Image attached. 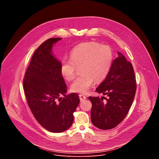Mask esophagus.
Returning a JSON list of instances; mask_svg holds the SVG:
<instances>
[{
  "label": "esophagus",
  "mask_w": 159,
  "mask_h": 159,
  "mask_svg": "<svg viewBox=\"0 0 159 159\" xmlns=\"http://www.w3.org/2000/svg\"><path fill=\"white\" fill-rule=\"evenodd\" d=\"M79 98H80V101H84L85 99H86V96H85L83 95V94H80V95H79Z\"/></svg>",
  "instance_id": "1"
}]
</instances>
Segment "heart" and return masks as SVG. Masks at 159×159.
<instances>
[{"label":"heart","mask_w":159,"mask_h":159,"mask_svg":"<svg viewBox=\"0 0 159 159\" xmlns=\"http://www.w3.org/2000/svg\"><path fill=\"white\" fill-rule=\"evenodd\" d=\"M113 60L111 49L97 42H85L76 46L70 53V58H63L60 72L67 80H73L77 67L82 74L71 84V90L78 93H85L94 80H103L109 72Z\"/></svg>","instance_id":"obj_1"}]
</instances>
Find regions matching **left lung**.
Returning <instances> with one entry per match:
<instances>
[{
	"instance_id": "8db88e82",
	"label": "left lung",
	"mask_w": 159,
	"mask_h": 159,
	"mask_svg": "<svg viewBox=\"0 0 159 159\" xmlns=\"http://www.w3.org/2000/svg\"><path fill=\"white\" fill-rule=\"evenodd\" d=\"M109 72L96 91L104 97H89L93 106L90 118L93 124L101 129H110L126 117L133 103L137 84L133 68L125 57L118 52Z\"/></svg>"
}]
</instances>
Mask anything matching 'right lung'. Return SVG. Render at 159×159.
I'll list each match as a JSON object with an SVG mask.
<instances>
[{
	"label": "right lung",
	"mask_w": 159,
	"mask_h": 159,
	"mask_svg": "<svg viewBox=\"0 0 159 159\" xmlns=\"http://www.w3.org/2000/svg\"><path fill=\"white\" fill-rule=\"evenodd\" d=\"M61 38H50L34 53L26 72L23 87L28 106L38 122L53 133H61L73 123L80 99L76 93L66 96V85L60 72L61 61L52 52ZM61 95L64 96L60 98Z\"/></svg>",
	"instance_id": "obj_1"
}]
</instances>
